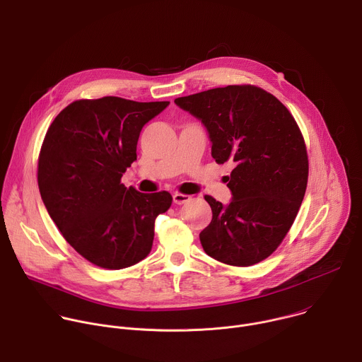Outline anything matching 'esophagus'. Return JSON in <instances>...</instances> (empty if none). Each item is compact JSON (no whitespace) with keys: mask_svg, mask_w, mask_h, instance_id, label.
I'll return each mask as SVG.
<instances>
[{"mask_svg":"<svg viewBox=\"0 0 362 362\" xmlns=\"http://www.w3.org/2000/svg\"><path fill=\"white\" fill-rule=\"evenodd\" d=\"M173 199H174V202H175V204L181 205V204L188 202V201L191 199V197H189V195H187V194H181V192H174Z\"/></svg>","mask_w":362,"mask_h":362,"instance_id":"obj_1","label":"esophagus"}]
</instances>
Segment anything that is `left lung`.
<instances>
[{"label": "left lung", "mask_w": 362, "mask_h": 362, "mask_svg": "<svg viewBox=\"0 0 362 362\" xmlns=\"http://www.w3.org/2000/svg\"><path fill=\"white\" fill-rule=\"evenodd\" d=\"M175 104L201 119L216 164L231 161L228 205L211 195L212 220L199 233L214 259L250 267L268 258L290 231L308 182L301 129L286 107L265 90L244 84L212 88Z\"/></svg>", "instance_id": "1"}]
</instances>
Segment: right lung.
<instances>
[{
	"label": "right lung",
	"mask_w": 362,
	"mask_h": 362,
	"mask_svg": "<svg viewBox=\"0 0 362 362\" xmlns=\"http://www.w3.org/2000/svg\"><path fill=\"white\" fill-rule=\"evenodd\" d=\"M168 101L77 100L49 125L38 157V188L65 241L91 264L122 269L146 258L167 191L142 194L121 182L136 160L142 127Z\"/></svg>",
	"instance_id": "add662e5"
}]
</instances>
